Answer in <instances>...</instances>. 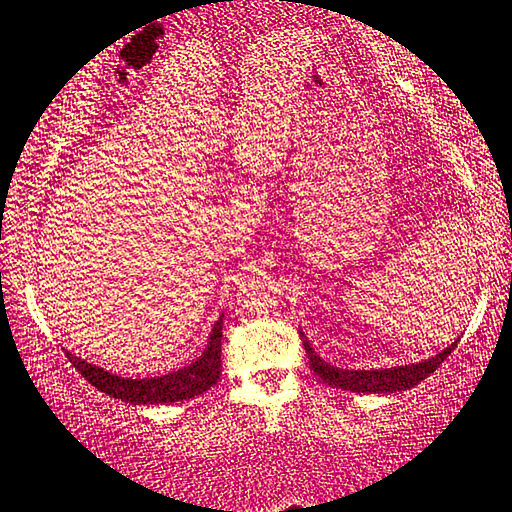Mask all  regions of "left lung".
I'll use <instances>...</instances> for the list:
<instances>
[{
    "mask_svg": "<svg viewBox=\"0 0 512 512\" xmlns=\"http://www.w3.org/2000/svg\"><path fill=\"white\" fill-rule=\"evenodd\" d=\"M302 343H304L306 357H309L311 371L316 373L322 382L334 389L357 391V393H396V391L412 389L414 384L423 382L430 373H435L437 368L442 366V361L455 350V345H458V341H455L448 345L446 350L439 352V355L430 357L426 361H419V364L380 368V371H348V368H336L332 364H327L325 359L316 355V350L311 348V343L306 341L304 334H302Z\"/></svg>",
    "mask_w": 512,
    "mask_h": 512,
    "instance_id": "obj_1",
    "label": "left lung"
}]
</instances>
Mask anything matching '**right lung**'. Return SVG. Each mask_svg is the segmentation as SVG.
Returning a JSON list of instances; mask_svg holds the SVG:
<instances>
[{
    "label": "right lung",
    "mask_w": 512,
    "mask_h": 512,
    "mask_svg": "<svg viewBox=\"0 0 512 512\" xmlns=\"http://www.w3.org/2000/svg\"><path fill=\"white\" fill-rule=\"evenodd\" d=\"M222 318L212 327L208 348L203 355L192 361L190 366L180 368V371H171L160 377H141V380H132V377H121L114 373H107L105 368L93 366L89 361L70 355L66 352L70 364L86 377L98 391L107 393V396L125 400V403L135 405H164V403H178V400H190L194 396H201L203 391L215 387L219 375H222Z\"/></svg>",
    "instance_id": "obj_1"
}]
</instances>
